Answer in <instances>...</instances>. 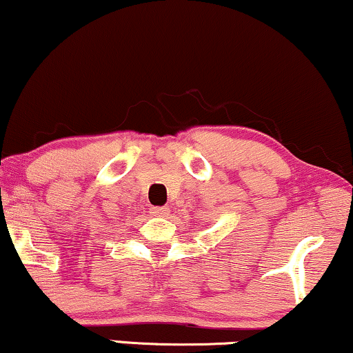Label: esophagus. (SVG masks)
Masks as SVG:
<instances>
[{
  "instance_id": "34e87169",
  "label": "esophagus",
  "mask_w": 353,
  "mask_h": 353,
  "mask_svg": "<svg viewBox=\"0 0 353 353\" xmlns=\"http://www.w3.org/2000/svg\"><path fill=\"white\" fill-rule=\"evenodd\" d=\"M151 213H153L154 216H166L169 213V208L168 207H153L151 208Z\"/></svg>"
}]
</instances>
